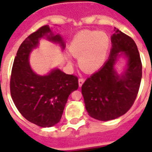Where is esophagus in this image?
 <instances>
[{"label": "esophagus", "instance_id": "34e87169", "mask_svg": "<svg viewBox=\"0 0 152 152\" xmlns=\"http://www.w3.org/2000/svg\"><path fill=\"white\" fill-rule=\"evenodd\" d=\"M84 81H85V79L84 78L79 79V86H80V87H81V86L83 85V83H84Z\"/></svg>", "mask_w": 152, "mask_h": 152}]
</instances>
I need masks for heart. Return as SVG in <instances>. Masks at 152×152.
Returning a JSON list of instances; mask_svg holds the SVG:
<instances>
[{"label":"heart","instance_id":"heart-1","mask_svg":"<svg viewBox=\"0 0 152 152\" xmlns=\"http://www.w3.org/2000/svg\"><path fill=\"white\" fill-rule=\"evenodd\" d=\"M110 40L103 31H83L76 34L69 44V50L78 57L79 66L86 72L99 69L106 61Z\"/></svg>","mask_w":152,"mask_h":152}]
</instances>
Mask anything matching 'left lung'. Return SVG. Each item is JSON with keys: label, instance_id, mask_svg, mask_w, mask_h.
I'll return each mask as SVG.
<instances>
[{"label": "left lung", "instance_id": "obj_1", "mask_svg": "<svg viewBox=\"0 0 152 152\" xmlns=\"http://www.w3.org/2000/svg\"><path fill=\"white\" fill-rule=\"evenodd\" d=\"M114 31L109 59L81 88L88 114L104 121L119 118L132 107L142 78L141 60L135 42L118 29ZM121 54L127 58V66L118 75L114 65Z\"/></svg>", "mask_w": 152, "mask_h": 152}]
</instances>
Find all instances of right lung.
<instances>
[{
  "label": "right lung",
  "mask_w": 152,
  "mask_h": 152,
  "mask_svg": "<svg viewBox=\"0 0 152 152\" xmlns=\"http://www.w3.org/2000/svg\"><path fill=\"white\" fill-rule=\"evenodd\" d=\"M46 37L59 43H65L59 34H53L48 25L30 34L20 45L13 62L10 80L12 100L20 113L30 122L40 127H51L59 122L69 95L78 89L77 76L56 69L46 76L33 72L29 55L39 40Z\"/></svg>",
  "instance_id": "obj_1"
}]
</instances>
